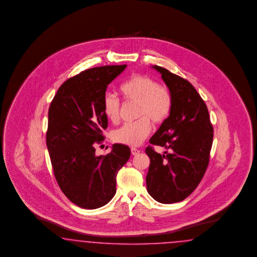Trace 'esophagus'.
<instances>
[{"mask_svg": "<svg viewBox=\"0 0 257 257\" xmlns=\"http://www.w3.org/2000/svg\"><path fill=\"white\" fill-rule=\"evenodd\" d=\"M131 153H132L133 156H137V155H139L140 153V150L137 148H131Z\"/></svg>", "mask_w": 257, "mask_h": 257, "instance_id": "34e87169", "label": "esophagus"}]
</instances>
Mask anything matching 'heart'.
I'll list each match as a JSON object with an SVG mask.
<instances>
[{
    "label": "heart",
    "instance_id": "obj_1",
    "mask_svg": "<svg viewBox=\"0 0 257 257\" xmlns=\"http://www.w3.org/2000/svg\"><path fill=\"white\" fill-rule=\"evenodd\" d=\"M125 101H138L137 117L112 133V140L117 143L136 147L140 145L151 131V121L161 124L171 114L172 96L168 86L158 84L144 74H134L119 86ZM101 107L104 116L116 123L119 118L120 101L115 95H103Z\"/></svg>",
    "mask_w": 257,
    "mask_h": 257
}]
</instances>
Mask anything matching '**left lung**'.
Masks as SVG:
<instances>
[{
  "instance_id": "8db88e82",
  "label": "left lung",
  "mask_w": 257,
  "mask_h": 257,
  "mask_svg": "<svg viewBox=\"0 0 257 257\" xmlns=\"http://www.w3.org/2000/svg\"><path fill=\"white\" fill-rule=\"evenodd\" d=\"M154 68L171 91L172 107L150 140L170 153L160 155L152 146L145 150L151 160L147 190L157 202L173 203L185 200L202 181L209 164L214 130L207 106L194 86L162 67Z\"/></svg>"
}]
</instances>
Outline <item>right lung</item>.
I'll return each instance as SVG.
<instances>
[{
	"instance_id": "add662e5",
	"label": "right lung",
	"mask_w": 257,
	"mask_h": 257,
	"mask_svg": "<svg viewBox=\"0 0 257 257\" xmlns=\"http://www.w3.org/2000/svg\"><path fill=\"white\" fill-rule=\"evenodd\" d=\"M127 65L95 67L70 77L50 104L47 148L63 193L79 207L96 209L116 194V177L131 150L114 144L106 156H95L108 125L101 101L109 84Z\"/></svg>"
}]
</instances>
